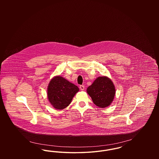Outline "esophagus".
I'll return each instance as SVG.
<instances>
[{
    "label": "esophagus",
    "instance_id": "1",
    "mask_svg": "<svg viewBox=\"0 0 159 159\" xmlns=\"http://www.w3.org/2000/svg\"><path fill=\"white\" fill-rule=\"evenodd\" d=\"M79 88H80V90H82V91H83V90L84 89V86L83 85H80Z\"/></svg>",
    "mask_w": 159,
    "mask_h": 159
}]
</instances>
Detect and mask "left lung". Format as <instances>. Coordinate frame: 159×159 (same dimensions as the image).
I'll use <instances>...</instances> for the list:
<instances>
[{
    "instance_id": "left-lung-1",
    "label": "left lung",
    "mask_w": 159,
    "mask_h": 159,
    "mask_svg": "<svg viewBox=\"0 0 159 159\" xmlns=\"http://www.w3.org/2000/svg\"><path fill=\"white\" fill-rule=\"evenodd\" d=\"M86 91L94 104L100 108L110 106L113 101L116 93L113 82L107 76L97 78L87 88Z\"/></svg>"
}]
</instances>
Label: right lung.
I'll return each mask as SVG.
<instances>
[{
  "label": "right lung",
  "mask_w": 159,
  "mask_h": 159,
  "mask_svg": "<svg viewBox=\"0 0 159 159\" xmlns=\"http://www.w3.org/2000/svg\"><path fill=\"white\" fill-rule=\"evenodd\" d=\"M79 88L60 76L53 77L48 86V98L57 110H62L71 103Z\"/></svg>",
  "instance_id": "add662e5"
}]
</instances>
